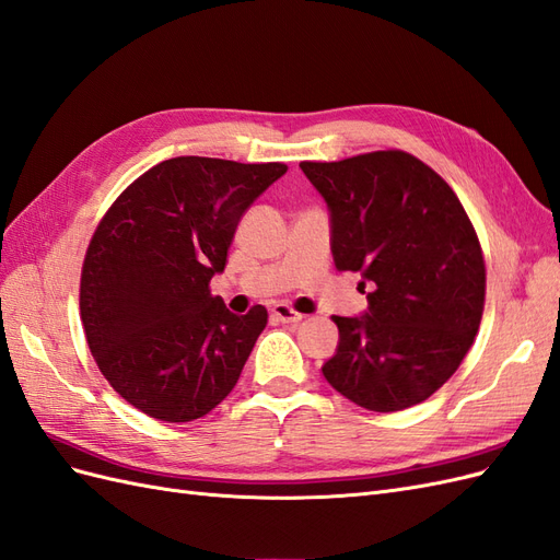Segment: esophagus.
Masks as SVG:
<instances>
[{"instance_id":"esophagus-1","label":"esophagus","mask_w":560,"mask_h":560,"mask_svg":"<svg viewBox=\"0 0 560 560\" xmlns=\"http://www.w3.org/2000/svg\"><path fill=\"white\" fill-rule=\"evenodd\" d=\"M273 315L280 319V322H301L303 317V313H299V311H294L292 306H287V303H276L273 306Z\"/></svg>"}]
</instances>
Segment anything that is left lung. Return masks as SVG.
Instances as JSON below:
<instances>
[{"label": "left lung", "instance_id": "obj_1", "mask_svg": "<svg viewBox=\"0 0 560 560\" xmlns=\"http://www.w3.org/2000/svg\"><path fill=\"white\" fill-rule=\"evenodd\" d=\"M299 165L331 210L336 270L371 287L366 315L331 317L338 348L322 374L369 411L425 401L460 366L483 315V249L460 198L401 149Z\"/></svg>", "mask_w": 560, "mask_h": 560}]
</instances>
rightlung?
Listing matches in <instances>:
<instances>
[{
	"mask_svg": "<svg viewBox=\"0 0 560 560\" xmlns=\"http://www.w3.org/2000/svg\"><path fill=\"white\" fill-rule=\"evenodd\" d=\"M284 173V163L167 159L100 219L79 311L97 369L135 409L191 422L238 383L268 313L233 315L210 280L226 266L243 212Z\"/></svg>",
	"mask_w": 560,
	"mask_h": 560,
	"instance_id": "add662e5",
	"label": "right lung"
}]
</instances>
